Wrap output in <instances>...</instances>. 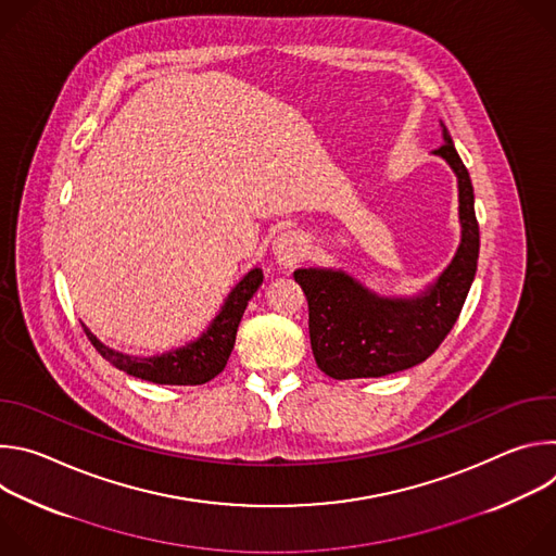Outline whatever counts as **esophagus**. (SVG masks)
Listing matches in <instances>:
<instances>
[{
  "label": "esophagus",
  "instance_id": "obj_1",
  "mask_svg": "<svg viewBox=\"0 0 556 556\" xmlns=\"http://www.w3.org/2000/svg\"><path fill=\"white\" fill-rule=\"evenodd\" d=\"M273 253L277 257V262L281 266H294L301 260L303 253V244H301V237L294 230L281 232L275 244H273Z\"/></svg>",
  "mask_w": 556,
  "mask_h": 556
}]
</instances>
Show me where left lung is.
I'll use <instances>...</instances> for the list:
<instances>
[{
  "label": "left lung",
  "mask_w": 556,
  "mask_h": 556,
  "mask_svg": "<svg viewBox=\"0 0 556 556\" xmlns=\"http://www.w3.org/2000/svg\"><path fill=\"white\" fill-rule=\"evenodd\" d=\"M442 131L444 144L435 153L457 176L462 244L425 294L382 299L341 270H294V281L307 299L312 354L330 378H380L409 369L427 361L457 321L478 270L480 226L470 176L444 125Z\"/></svg>",
  "instance_id": "obj_1"
}]
</instances>
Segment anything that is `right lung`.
<instances>
[{
  "mask_svg": "<svg viewBox=\"0 0 556 556\" xmlns=\"http://www.w3.org/2000/svg\"><path fill=\"white\" fill-rule=\"evenodd\" d=\"M262 281H264L262 270L253 268L240 283L232 288L219 314L215 316V321L211 324L206 334H202V339L163 356L134 358L105 348L86 326L84 330L90 343L97 348V352L105 361H110L114 367L127 371L129 376H136L155 384H204L226 367L244 309L253 299V294L257 292V288L262 286Z\"/></svg>",
  "mask_w": 556,
  "mask_h": 556,
  "instance_id": "1",
  "label": "right lung"
}]
</instances>
